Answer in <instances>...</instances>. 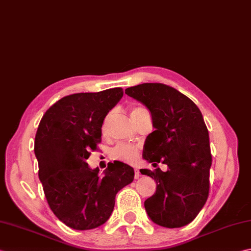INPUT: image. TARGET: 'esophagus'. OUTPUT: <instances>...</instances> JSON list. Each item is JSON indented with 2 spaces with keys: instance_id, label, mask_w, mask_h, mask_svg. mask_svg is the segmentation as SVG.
<instances>
[{
  "instance_id": "1",
  "label": "esophagus",
  "mask_w": 251,
  "mask_h": 251,
  "mask_svg": "<svg viewBox=\"0 0 251 251\" xmlns=\"http://www.w3.org/2000/svg\"><path fill=\"white\" fill-rule=\"evenodd\" d=\"M140 177V172L138 169H135V178L138 179Z\"/></svg>"
}]
</instances>
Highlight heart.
<instances>
[{"label": "heart", "instance_id": "heart-1", "mask_svg": "<svg viewBox=\"0 0 251 251\" xmlns=\"http://www.w3.org/2000/svg\"><path fill=\"white\" fill-rule=\"evenodd\" d=\"M139 110H141V107H136V109L131 111V113ZM112 156L116 160L127 162V163H132V162H135L137 158H138V149H137V147L135 146L127 145V144H120L113 149Z\"/></svg>", "mask_w": 251, "mask_h": 251}]
</instances>
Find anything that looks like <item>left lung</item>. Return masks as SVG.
I'll list each match as a JSON object with an SVG mask.
<instances>
[{"label": "left lung", "mask_w": 251, "mask_h": 251, "mask_svg": "<svg viewBox=\"0 0 251 251\" xmlns=\"http://www.w3.org/2000/svg\"><path fill=\"white\" fill-rule=\"evenodd\" d=\"M125 93L151 115L154 130L147 136L142 158L154 168L160 162L168 164L166 172L140 170L156 183L154 195L145 201L147 214L160 226H185L209 196L212 158L202 114L189 98L163 83H141Z\"/></svg>", "instance_id": "obj_1"}]
</instances>
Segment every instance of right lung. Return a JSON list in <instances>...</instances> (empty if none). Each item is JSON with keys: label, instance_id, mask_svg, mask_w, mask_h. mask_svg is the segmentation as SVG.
Returning <instances> with one entry per match:
<instances>
[{"label": "right lung", "instance_id": "add662e5", "mask_svg": "<svg viewBox=\"0 0 251 251\" xmlns=\"http://www.w3.org/2000/svg\"><path fill=\"white\" fill-rule=\"evenodd\" d=\"M122 97V88L74 93L53 104L39 124L34 139L39 178L53 213L71 228L104 224L116 194L134 180V169L124 162H109L103 174L87 163L101 141L103 121Z\"/></svg>", "mask_w": 251, "mask_h": 251}]
</instances>
